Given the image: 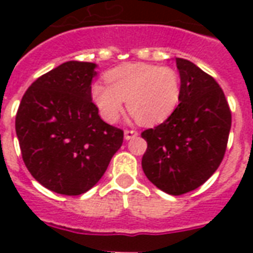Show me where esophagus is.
<instances>
[{
    "instance_id": "1",
    "label": "esophagus",
    "mask_w": 253,
    "mask_h": 253,
    "mask_svg": "<svg viewBox=\"0 0 253 253\" xmlns=\"http://www.w3.org/2000/svg\"><path fill=\"white\" fill-rule=\"evenodd\" d=\"M135 137H138V131H135V130H125V138L127 141Z\"/></svg>"
}]
</instances>
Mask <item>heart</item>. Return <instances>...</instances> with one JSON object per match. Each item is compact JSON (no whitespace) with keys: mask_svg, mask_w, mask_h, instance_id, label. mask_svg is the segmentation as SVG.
<instances>
[{"mask_svg":"<svg viewBox=\"0 0 253 253\" xmlns=\"http://www.w3.org/2000/svg\"><path fill=\"white\" fill-rule=\"evenodd\" d=\"M105 83L90 86V97L108 123L121 116L125 101L141 125L153 126L167 121L180 101L181 81L173 67L153 63H125L105 73Z\"/></svg>","mask_w":253,"mask_h":253,"instance_id":"1","label":"heart"}]
</instances>
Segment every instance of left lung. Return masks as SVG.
I'll return each mask as SVG.
<instances>
[{
	"instance_id": "left-lung-1",
	"label": "left lung",
	"mask_w": 253,
	"mask_h": 253,
	"mask_svg": "<svg viewBox=\"0 0 253 253\" xmlns=\"http://www.w3.org/2000/svg\"><path fill=\"white\" fill-rule=\"evenodd\" d=\"M180 104L154 128L141 134L148 142L142 169L154 186L170 195L201 187L221 164L232 114L218 83L195 63L176 58Z\"/></svg>"
}]
</instances>
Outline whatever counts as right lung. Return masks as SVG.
I'll return each instance as SVG.
<instances>
[{
	"label": "right lung",
	"instance_id": "1",
	"mask_svg": "<svg viewBox=\"0 0 253 253\" xmlns=\"http://www.w3.org/2000/svg\"><path fill=\"white\" fill-rule=\"evenodd\" d=\"M96 63L69 61L31 84L16 115L25 167L61 195H81L107 170L123 130L105 123L90 97Z\"/></svg>",
	"mask_w": 253,
	"mask_h": 253
}]
</instances>
